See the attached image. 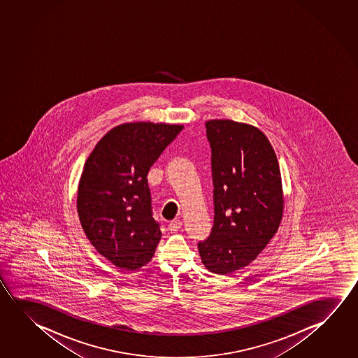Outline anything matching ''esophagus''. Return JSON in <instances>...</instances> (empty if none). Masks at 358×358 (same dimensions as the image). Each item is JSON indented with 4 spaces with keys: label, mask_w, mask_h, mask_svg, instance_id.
<instances>
[{
    "label": "esophagus",
    "mask_w": 358,
    "mask_h": 358,
    "mask_svg": "<svg viewBox=\"0 0 358 358\" xmlns=\"http://www.w3.org/2000/svg\"><path fill=\"white\" fill-rule=\"evenodd\" d=\"M181 221H171V222L169 223V229H170L171 231H177V229H181Z\"/></svg>",
    "instance_id": "esophagus-1"
}]
</instances>
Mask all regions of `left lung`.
Here are the masks:
<instances>
[{
    "instance_id": "obj_1",
    "label": "left lung",
    "mask_w": 358,
    "mask_h": 358,
    "mask_svg": "<svg viewBox=\"0 0 358 358\" xmlns=\"http://www.w3.org/2000/svg\"><path fill=\"white\" fill-rule=\"evenodd\" d=\"M211 147L215 216L199 242L207 270L227 275L246 267L275 236L283 212L281 172L259 129L229 120L206 122Z\"/></svg>"
}]
</instances>
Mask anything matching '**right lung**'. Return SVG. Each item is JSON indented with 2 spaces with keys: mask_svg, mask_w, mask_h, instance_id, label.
<instances>
[{
  "mask_svg": "<svg viewBox=\"0 0 358 358\" xmlns=\"http://www.w3.org/2000/svg\"><path fill=\"white\" fill-rule=\"evenodd\" d=\"M181 124L123 123L107 132L85 164L77 194L83 231L97 252L124 270L151 261L161 240L147 173Z\"/></svg>",
  "mask_w": 358,
  "mask_h": 358,
  "instance_id": "add662e5",
  "label": "right lung"
}]
</instances>
